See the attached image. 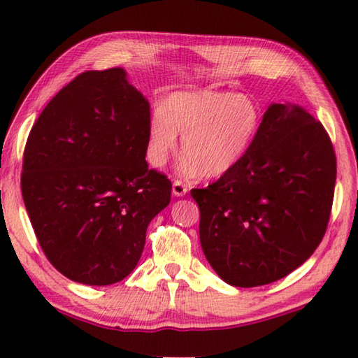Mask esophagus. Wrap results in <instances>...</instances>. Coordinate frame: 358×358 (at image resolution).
<instances>
[{
    "label": "esophagus",
    "mask_w": 358,
    "mask_h": 358,
    "mask_svg": "<svg viewBox=\"0 0 358 358\" xmlns=\"http://www.w3.org/2000/svg\"><path fill=\"white\" fill-rule=\"evenodd\" d=\"M172 192H173V196H177V197H183L185 194L187 192V186L183 183V181L175 180V181H173V185H172Z\"/></svg>",
    "instance_id": "34e87169"
}]
</instances>
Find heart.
<instances>
[{
	"label": "heart",
	"mask_w": 358,
	"mask_h": 358,
	"mask_svg": "<svg viewBox=\"0 0 358 358\" xmlns=\"http://www.w3.org/2000/svg\"><path fill=\"white\" fill-rule=\"evenodd\" d=\"M259 125V109L249 95L231 92H177L152 114L147 159L162 167L183 136L185 173L217 178L230 172L249 150Z\"/></svg>",
	"instance_id": "obj_1"
}]
</instances>
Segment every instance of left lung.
Segmentation results:
<instances>
[{
	"label": "left lung",
	"instance_id": "left-lung-1",
	"mask_svg": "<svg viewBox=\"0 0 358 358\" xmlns=\"http://www.w3.org/2000/svg\"><path fill=\"white\" fill-rule=\"evenodd\" d=\"M335 180L336 157L322 123L299 106L271 105L243 159L191 191L208 263L233 287L287 277L326 235Z\"/></svg>",
	"mask_w": 358,
	"mask_h": 358
}]
</instances>
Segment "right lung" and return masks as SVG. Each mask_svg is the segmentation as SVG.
<instances>
[{
  "mask_svg": "<svg viewBox=\"0 0 358 358\" xmlns=\"http://www.w3.org/2000/svg\"><path fill=\"white\" fill-rule=\"evenodd\" d=\"M123 69L89 70L64 86L31 128L22 196L45 257L78 283L131 272L172 183L145 161L150 105Z\"/></svg>",
  "mask_w": 358,
  "mask_h": 358,
  "instance_id": "obj_1",
  "label": "right lung"
}]
</instances>
